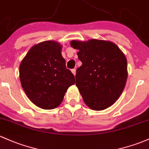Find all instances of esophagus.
Instances as JSON below:
<instances>
[{
	"label": "esophagus",
	"instance_id": "esophagus-1",
	"mask_svg": "<svg viewBox=\"0 0 149 149\" xmlns=\"http://www.w3.org/2000/svg\"><path fill=\"white\" fill-rule=\"evenodd\" d=\"M72 74L74 75L76 74V69H73V70H72Z\"/></svg>",
	"mask_w": 149,
	"mask_h": 149
}]
</instances>
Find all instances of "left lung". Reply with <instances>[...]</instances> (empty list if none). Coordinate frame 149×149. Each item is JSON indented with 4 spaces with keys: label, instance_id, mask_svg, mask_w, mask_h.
<instances>
[{
    "label": "left lung",
    "instance_id": "8db88e82",
    "mask_svg": "<svg viewBox=\"0 0 149 149\" xmlns=\"http://www.w3.org/2000/svg\"><path fill=\"white\" fill-rule=\"evenodd\" d=\"M82 62L76 72V86L91 109L104 110L119 99L127 80V60L122 51L110 41L92 39L72 40Z\"/></svg>",
    "mask_w": 149,
    "mask_h": 149
}]
</instances>
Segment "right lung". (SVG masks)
Returning <instances> with one entry per match:
<instances>
[{
    "label": "right lung",
    "instance_id": "add662e5",
    "mask_svg": "<svg viewBox=\"0 0 149 149\" xmlns=\"http://www.w3.org/2000/svg\"><path fill=\"white\" fill-rule=\"evenodd\" d=\"M62 45L52 40L35 45L19 68L22 87L30 100L43 109H52L62 103L74 76L66 68Z\"/></svg>",
    "mask_w": 149,
    "mask_h": 149
}]
</instances>
